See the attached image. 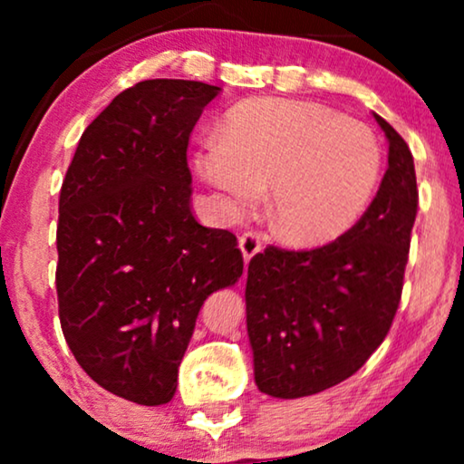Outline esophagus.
Here are the masks:
<instances>
[{
	"label": "esophagus",
	"instance_id": "1",
	"mask_svg": "<svg viewBox=\"0 0 464 464\" xmlns=\"http://www.w3.org/2000/svg\"><path fill=\"white\" fill-rule=\"evenodd\" d=\"M238 246H240V251H243L245 264H249L251 259L256 257L259 251H262V240H259L256 232H245L243 237L238 238Z\"/></svg>",
	"mask_w": 464,
	"mask_h": 464
}]
</instances>
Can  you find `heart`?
I'll list each match as a JSON object with an SVG mask.
<instances>
[{
  "label": "heart",
  "instance_id": "1",
  "mask_svg": "<svg viewBox=\"0 0 464 464\" xmlns=\"http://www.w3.org/2000/svg\"><path fill=\"white\" fill-rule=\"evenodd\" d=\"M194 164L230 213L256 207L270 186L278 237L316 246L346 234L370 207L382 150L370 126L323 105L253 99L227 113L221 137L200 143Z\"/></svg>",
  "mask_w": 464,
  "mask_h": 464
}]
</instances>
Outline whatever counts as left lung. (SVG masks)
I'll list each match as a JSON object with an SVG mask.
<instances>
[{
  "label": "left lung",
  "instance_id": "1",
  "mask_svg": "<svg viewBox=\"0 0 464 464\" xmlns=\"http://www.w3.org/2000/svg\"><path fill=\"white\" fill-rule=\"evenodd\" d=\"M389 139V169L357 224L319 249L268 246L249 262L246 334L257 389L278 399L321 392L351 378L395 319L418 208L414 158Z\"/></svg>",
  "mask_w": 464,
  "mask_h": 464
}]
</instances>
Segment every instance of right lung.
Masks as SVG:
<instances>
[{
	"instance_id": "obj_1",
	"label": "right lung",
	"mask_w": 464,
	"mask_h": 464,
	"mask_svg": "<svg viewBox=\"0 0 464 464\" xmlns=\"http://www.w3.org/2000/svg\"><path fill=\"white\" fill-rule=\"evenodd\" d=\"M221 92L145 80L82 135L59 198L56 294L73 357L113 395L169 403L202 304L243 275L227 230L194 219L189 132Z\"/></svg>"
}]
</instances>
